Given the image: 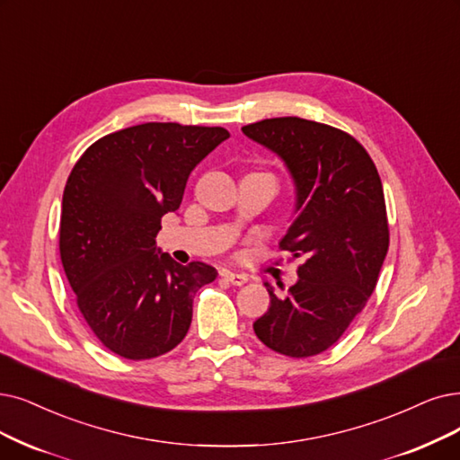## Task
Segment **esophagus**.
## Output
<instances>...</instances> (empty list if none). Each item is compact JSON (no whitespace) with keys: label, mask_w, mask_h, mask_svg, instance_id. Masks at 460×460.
Instances as JSON below:
<instances>
[{"label":"esophagus","mask_w":460,"mask_h":460,"mask_svg":"<svg viewBox=\"0 0 460 460\" xmlns=\"http://www.w3.org/2000/svg\"><path fill=\"white\" fill-rule=\"evenodd\" d=\"M225 279L235 287H242L247 283V275H242V273H234V271H225Z\"/></svg>","instance_id":"obj_1"}]
</instances>
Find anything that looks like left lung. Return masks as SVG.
<instances>
[{
	"label": "left lung",
	"instance_id": "left-lung-1",
	"mask_svg": "<svg viewBox=\"0 0 460 460\" xmlns=\"http://www.w3.org/2000/svg\"><path fill=\"white\" fill-rule=\"evenodd\" d=\"M243 134L279 155L296 185V218L279 249L302 259L285 296L266 283L270 307L259 340L292 358L332 347L364 309L389 251V220L377 168L340 128L298 117L252 122Z\"/></svg>",
	"mask_w": 460,
	"mask_h": 460
}]
</instances>
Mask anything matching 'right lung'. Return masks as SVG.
<instances>
[{
	"instance_id": "obj_1",
	"label": "right lung",
	"mask_w": 460,
	"mask_h": 460,
	"mask_svg": "<svg viewBox=\"0 0 460 460\" xmlns=\"http://www.w3.org/2000/svg\"><path fill=\"white\" fill-rule=\"evenodd\" d=\"M230 134L218 126L145 122L92 143L62 199L60 259L75 302L103 347L128 360L172 351L187 336L204 262L181 266L156 249L190 172Z\"/></svg>"
}]
</instances>
